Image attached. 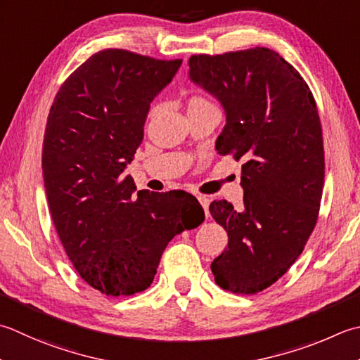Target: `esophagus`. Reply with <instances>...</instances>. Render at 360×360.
Instances as JSON below:
<instances>
[{
    "label": "esophagus",
    "instance_id": "esophagus-1",
    "mask_svg": "<svg viewBox=\"0 0 360 360\" xmlns=\"http://www.w3.org/2000/svg\"><path fill=\"white\" fill-rule=\"evenodd\" d=\"M198 201H200V204L202 206L204 212H206V217H209V204H210V200L207 198V196L200 195V196H198Z\"/></svg>",
    "mask_w": 360,
    "mask_h": 360
}]
</instances>
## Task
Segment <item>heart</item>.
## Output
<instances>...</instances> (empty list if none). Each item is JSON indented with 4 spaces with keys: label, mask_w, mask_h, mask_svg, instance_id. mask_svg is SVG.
<instances>
[{
    "label": "heart",
    "mask_w": 360,
    "mask_h": 360,
    "mask_svg": "<svg viewBox=\"0 0 360 360\" xmlns=\"http://www.w3.org/2000/svg\"><path fill=\"white\" fill-rule=\"evenodd\" d=\"M201 105H210V103L207 100H204V98H201V96H193L188 103V108H201ZM154 112H156V108L151 110V115L154 114Z\"/></svg>",
    "instance_id": "1"
}]
</instances>
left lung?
<instances>
[{"label":"left lung","mask_w":360,"mask_h":360,"mask_svg":"<svg viewBox=\"0 0 360 360\" xmlns=\"http://www.w3.org/2000/svg\"><path fill=\"white\" fill-rule=\"evenodd\" d=\"M188 77L223 105L218 154L242 160L243 209L214 201L210 215L228 232L214 259L215 283L255 295L283 276L319 218L325 181L321 123L311 89L269 48L188 59Z\"/></svg>","instance_id":"8db88e82"}]
</instances>
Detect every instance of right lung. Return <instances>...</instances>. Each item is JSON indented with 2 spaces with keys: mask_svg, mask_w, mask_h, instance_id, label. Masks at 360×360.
Segmentation results:
<instances>
[{
  "mask_svg": "<svg viewBox=\"0 0 360 360\" xmlns=\"http://www.w3.org/2000/svg\"><path fill=\"white\" fill-rule=\"evenodd\" d=\"M181 63L104 49L67 77L49 110L41 151L49 212L76 271L108 297L150 287L168 242L204 221L193 195H136L124 176L150 104Z\"/></svg>",
  "mask_w": 360,
  "mask_h": 360,
  "instance_id": "obj_1",
  "label": "right lung"
}]
</instances>
